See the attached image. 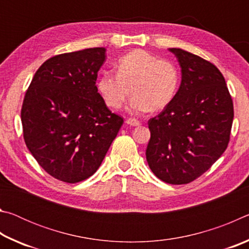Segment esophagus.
<instances>
[{
  "instance_id": "1",
  "label": "esophagus",
  "mask_w": 249,
  "mask_h": 249,
  "mask_svg": "<svg viewBox=\"0 0 249 249\" xmlns=\"http://www.w3.org/2000/svg\"><path fill=\"white\" fill-rule=\"evenodd\" d=\"M126 124H128L130 126H140L141 125L140 121H137L136 119H127L126 120Z\"/></svg>"
}]
</instances>
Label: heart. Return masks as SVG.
<instances>
[{"label": "heart", "mask_w": 249, "mask_h": 249, "mask_svg": "<svg viewBox=\"0 0 249 249\" xmlns=\"http://www.w3.org/2000/svg\"><path fill=\"white\" fill-rule=\"evenodd\" d=\"M116 69V73L104 71L98 80L99 92L111 108L121 107L132 93V112L159 111L178 93L181 81L178 66L147 50L135 49L122 56Z\"/></svg>", "instance_id": "1"}]
</instances>
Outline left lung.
Here are the masks:
<instances>
[{
	"label": "left lung",
	"instance_id": "obj_1",
	"mask_svg": "<svg viewBox=\"0 0 249 249\" xmlns=\"http://www.w3.org/2000/svg\"><path fill=\"white\" fill-rule=\"evenodd\" d=\"M169 50L178 58L182 80L174 101L148 121L146 159L163 182L187 184L208 171L227 148L234 107L215 66L180 48Z\"/></svg>",
	"mask_w": 249,
	"mask_h": 249
}]
</instances>
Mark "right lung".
<instances>
[{"label":"right lung","mask_w":249,"mask_h":249,"mask_svg":"<svg viewBox=\"0 0 249 249\" xmlns=\"http://www.w3.org/2000/svg\"><path fill=\"white\" fill-rule=\"evenodd\" d=\"M104 60L103 47L49 58L23 101L25 144L48 175L67 183L98 170L124 123L107 107L95 86Z\"/></svg>","instance_id":"right-lung-1"}]
</instances>
